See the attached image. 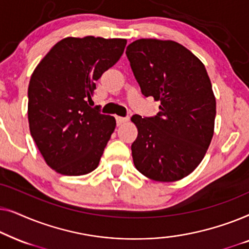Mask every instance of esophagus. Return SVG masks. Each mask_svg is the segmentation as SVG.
Listing matches in <instances>:
<instances>
[{
    "instance_id": "1",
    "label": "esophagus",
    "mask_w": 249,
    "mask_h": 249,
    "mask_svg": "<svg viewBox=\"0 0 249 249\" xmlns=\"http://www.w3.org/2000/svg\"><path fill=\"white\" fill-rule=\"evenodd\" d=\"M129 121V118H124V117H117V124L118 125H121L125 124V122Z\"/></svg>"
}]
</instances>
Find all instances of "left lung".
<instances>
[{
    "label": "left lung",
    "instance_id": "left-lung-1",
    "mask_svg": "<svg viewBox=\"0 0 249 249\" xmlns=\"http://www.w3.org/2000/svg\"><path fill=\"white\" fill-rule=\"evenodd\" d=\"M142 95L161 102L153 118L132 115L138 130L131 152L148 179L172 182L190 175L214 134L216 102L202 61L181 44L137 39L125 51Z\"/></svg>",
    "mask_w": 249,
    "mask_h": 249
}]
</instances>
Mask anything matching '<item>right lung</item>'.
Returning <instances> with one entry per match:
<instances>
[{"label":"right lung","mask_w":249,"mask_h":249,"mask_svg":"<svg viewBox=\"0 0 249 249\" xmlns=\"http://www.w3.org/2000/svg\"><path fill=\"white\" fill-rule=\"evenodd\" d=\"M125 44L124 38L67 37L34 70L28 86L30 135L57 173L83 176L98 166L117 124L88 102L95 83L118 62Z\"/></svg>","instance_id":"right-lung-1"}]
</instances>
